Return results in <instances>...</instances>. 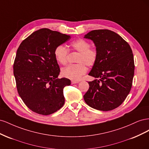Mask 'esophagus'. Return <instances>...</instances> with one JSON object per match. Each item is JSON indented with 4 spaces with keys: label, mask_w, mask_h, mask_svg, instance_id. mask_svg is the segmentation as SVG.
<instances>
[{
    "label": "esophagus",
    "mask_w": 149,
    "mask_h": 149,
    "mask_svg": "<svg viewBox=\"0 0 149 149\" xmlns=\"http://www.w3.org/2000/svg\"><path fill=\"white\" fill-rule=\"evenodd\" d=\"M78 83L79 81H71V84H76Z\"/></svg>",
    "instance_id": "obj_1"
}]
</instances>
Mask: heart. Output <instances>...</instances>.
I'll use <instances>...</instances> for the list:
<instances>
[{"label": "heart", "instance_id": "obj_1", "mask_svg": "<svg viewBox=\"0 0 149 149\" xmlns=\"http://www.w3.org/2000/svg\"><path fill=\"white\" fill-rule=\"evenodd\" d=\"M71 48L78 53L76 62L77 64L71 65L63 68L61 74L64 77L72 81L80 80L81 76L87 71L86 65L91 66L95 63L97 53L95 49L90 48V44L84 39H78L73 42ZM69 50L62 45L57 46L54 50V55L56 61L61 65H65L67 63Z\"/></svg>", "mask_w": 149, "mask_h": 149}]
</instances>
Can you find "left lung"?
<instances>
[{
	"mask_svg": "<svg viewBox=\"0 0 149 149\" xmlns=\"http://www.w3.org/2000/svg\"><path fill=\"white\" fill-rule=\"evenodd\" d=\"M84 38L92 40L97 53L88 74L96 79L88 82L90 87L83 96L84 101L97 110L114 109L124 102L132 87L135 68L132 49L109 30H92Z\"/></svg>",
	"mask_w": 149,
	"mask_h": 149,
	"instance_id": "8db88e82",
	"label": "left lung"
}]
</instances>
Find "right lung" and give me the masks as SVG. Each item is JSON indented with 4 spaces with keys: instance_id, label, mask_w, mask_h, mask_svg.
I'll return each instance as SVG.
<instances>
[{
    "instance_id": "add662e5",
    "label": "right lung",
    "mask_w": 149,
    "mask_h": 149,
    "mask_svg": "<svg viewBox=\"0 0 149 149\" xmlns=\"http://www.w3.org/2000/svg\"><path fill=\"white\" fill-rule=\"evenodd\" d=\"M70 38V35L41 29L25 39L17 49L13 64L17 91L36 113L49 115L64 105L63 88L71 81L58 78L60 70L54 50Z\"/></svg>"
}]
</instances>
